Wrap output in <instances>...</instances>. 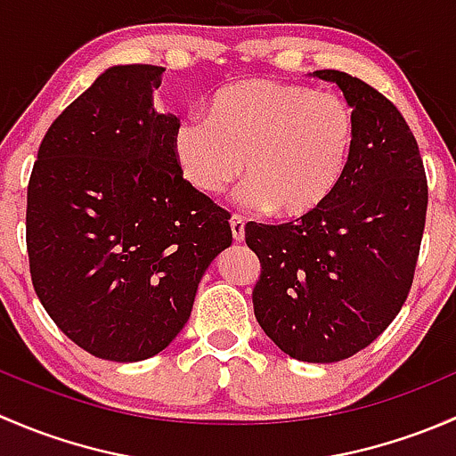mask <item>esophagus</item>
I'll list each match as a JSON object with an SVG mask.
<instances>
[{"mask_svg": "<svg viewBox=\"0 0 456 456\" xmlns=\"http://www.w3.org/2000/svg\"><path fill=\"white\" fill-rule=\"evenodd\" d=\"M229 224H232L233 240H236V242L245 240V218H242V216H232Z\"/></svg>", "mask_w": 456, "mask_h": 456, "instance_id": "34e87169", "label": "esophagus"}]
</instances>
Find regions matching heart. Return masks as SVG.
I'll return each mask as SVG.
<instances>
[{
	"label": "heart",
	"mask_w": 456,
	"mask_h": 456,
	"mask_svg": "<svg viewBox=\"0 0 456 456\" xmlns=\"http://www.w3.org/2000/svg\"><path fill=\"white\" fill-rule=\"evenodd\" d=\"M355 139V112L344 96L296 81L249 79L218 87L207 117L181 118L172 154L202 196L224 194L245 167L242 205L302 218L335 194Z\"/></svg>",
	"instance_id": "obj_1"
}]
</instances>
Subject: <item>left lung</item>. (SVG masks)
<instances>
[{"mask_svg":"<svg viewBox=\"0 0 456 456\" xmlns=\"http://www.w3.org/2000/svg\"><path fill=\"white\" fill-rule=\"evenodd\" d=\"M355 112L351 165L335 194L297 223H247L260 257L254 314L271 342L314 364L346 360L406 302L426 224L419 147L399 110L357 77L317 70Z\"/></svg>","mask_w":456,"mask_h":456,"instance_id":"1","label":"left lung"}]
</instances>
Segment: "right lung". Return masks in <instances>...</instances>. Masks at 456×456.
Listing matches in <instances>:
<instances>
[{
    "instance_id": "add662e5",
    "label": "right lung",
    "mask_w": 456,
    "mask_h": 456,
    "mask_svg": "<svg viewBox=\"0 0 456 456\" xmlns=\"http://www.w3.org/2000/svg\"><path fill=\"white\" fill-rule=\"evenodd\" d=\"M163 68L112 66L45 132L28 183L37 297L84 351L141 362L187 324L199 284L232 247L229 214L183 178Z\"/></svg>"
}]
</instances>
